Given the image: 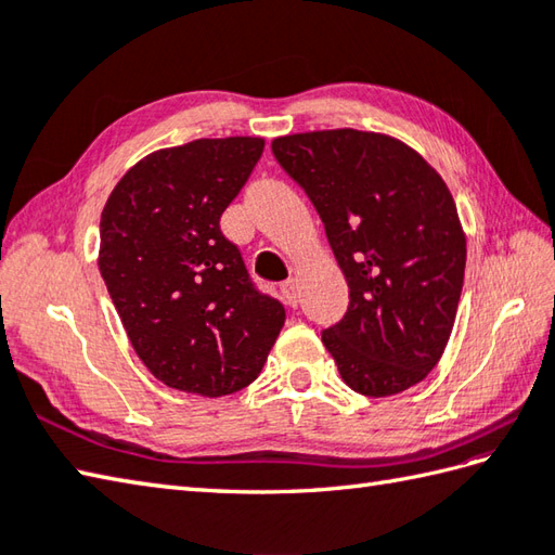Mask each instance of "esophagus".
<instances>
[{
    "label": "esophagus",
    "instance_id": "1",
    "mask_svg": "<svg viewBox=\"0 0 555 555\" xmlns=\"http://www.w3.org/2000/svg\"><path fill=\"white\" fill-rule=\"evenodd\" d=\"M281 296H284L286 305H291V308H296V305H298V281L296 279H286L284 284H281Z\"/></svg>",
    "mask_w": 555,
    "mask_h": 555
}]
</instances>
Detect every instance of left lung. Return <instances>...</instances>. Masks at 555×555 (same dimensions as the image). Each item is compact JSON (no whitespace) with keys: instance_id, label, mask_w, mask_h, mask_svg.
Returning a JSON list of instances; mask_svg holds the SVG:
<instances>
[{"instance_id":"8db88e82","label":"left lung","mask_w":555,"mask_h":555,"mask_svg":"<svg viewBox=\"0 0 555 555\" xmlns=\"http://www.w3.org/2000/svg\"><path fill=\"white\" fill-rule=\"evenodd\" d=\"M271 150L324 221L348 312L322 334L340 379L370 398L420 384L441 360L467 241L441 173L403 140L356 128L293 133Z\"/></svg>"}]
</instances>
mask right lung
Wrapping results in <instances>:
<instances>
[{"label":"right lung","mask_w":555,"mask_h":555,"mask_svg":"<svg viewBox=\"0 0 555 555\" xmlns=\"http://www.w3.org/2000/svg\"><path fill=\"white\" fill-rule=\"evenodd\" d=\"M262 150L255 135L155 150L102 209L100 274L138 358L176 391L219 398L250 386L286 322L219 229Z\"/></svg>","instance_id":"obj_1"}]
</instances>
